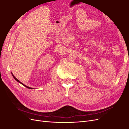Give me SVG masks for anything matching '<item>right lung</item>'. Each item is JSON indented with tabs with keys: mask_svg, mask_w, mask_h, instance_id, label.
<instances>
[{
	"mask_svg": "<svg viewBox=\"0 0 129 129\" xmlns=\"http://www.w3.org/2000/svg\"><path fill=\"white\" fill-rule=\"evenodd\" d=\"M12 76H13V78H14V79L15 80H16L17 82H19V83H21V84H22L23 85H24V86L25 87H26V88H28V89H33V88H30V87H28V86H27V85H25V84H23L22 83H21V82L20 81H19L17 79V78L16 77H15L14 75H13V74H12Z\"/></svg>",
	"mask_w": 129,
	"mask_h": 129,
	"instance_id": "1",
	"label": "right lung"
}]
</instances>
